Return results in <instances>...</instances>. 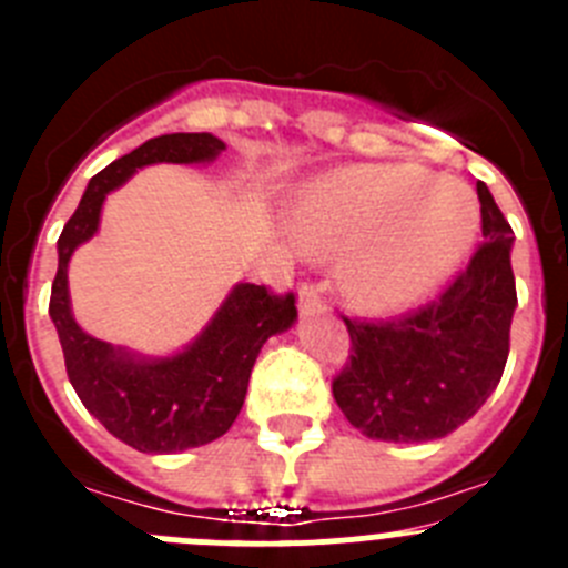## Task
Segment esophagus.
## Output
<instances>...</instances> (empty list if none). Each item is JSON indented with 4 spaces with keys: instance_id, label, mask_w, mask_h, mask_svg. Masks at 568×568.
I'll list each match as a JSON object with an SVG mask.
<instances>
[{
    "instance_id": "1",
    "label": "esophagus",
    "mask_w": 568,
    "mask_h": 568,
    "mask_svg": "<svg viewBox=\"0 0 568 568\" xmlns=\"http://www.w3.org/2000/svg\"><path fill=\"white\" fill-rule=\"evenodd\" d=\"M327 307V301H324V293H321L318 284L313 281H304L298 287V310L304 315L310 313H321V310Z\"/></svg>"
}]
</instances>
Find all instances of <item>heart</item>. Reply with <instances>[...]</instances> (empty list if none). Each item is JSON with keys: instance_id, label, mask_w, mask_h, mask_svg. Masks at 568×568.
<instances>
[{"instance_id": "1", "label": "heart", "mask_w": 568, "mask_h": 568, "mask_svg": "<svg viewBox=\"0 0 568 568\" xmlns=\"http://www.w3.org/2000/svg\"><path fill=\"white\" fill-rule=\"evenodd\" d=\"M295 230L315 253H349L344 290L369 313L413 307L460 264L478 230L469 190L415 168H358L301 195Z\"/></svg>"}]
</instances>
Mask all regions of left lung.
I'll use <instances>...</instances> for the list:
<instances>
[{"label":"left lung","instance_id":"8db88e82","mask_svg":"<svg viewBox=\"0 0 568 568\" xmlns=\"http://www.w3.org/2000/svg\"><path fill=\"white\" fill-rule=\"evenodd\" d=\"M480 241L433 301L386 321L346 318L349 358L333 378L335 404L366 438L435 440L478 413L509 358L511 227L478 182Z\"/></svg>","mask_w":568,"mask_h":568}]
</instances>
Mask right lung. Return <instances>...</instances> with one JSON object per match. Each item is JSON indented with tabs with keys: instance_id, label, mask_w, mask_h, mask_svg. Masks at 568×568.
I'll list each match as a JSON object with an SVG mask.
<instances>
[{
	"instance_id": "add662e5",
	"label": "right lung",
	"mask_w": 568,
	"mask_h": 568,
	"mask_svg": "<svg viewBox=\"0 0 568 568\" xmlns=\"http://www.w3.org/2000/svg\"><path fill=\"white\" fill-rule=\"evenodd\" d=\"M224 142L210 133H168L148 139L133 153L90 179L77 213L59 235V270L50 290V318L62 341L64 369L79 400L110 435L139 453H184L222 438L239 418L250 373L270 335L295 321L293 293L267 284H239L210 321L202 338L162 361H135L93 338L70 315L68 261L99 227L104 195L139 168L155 162H210Z\"/></svg>"
}]
</instances>
